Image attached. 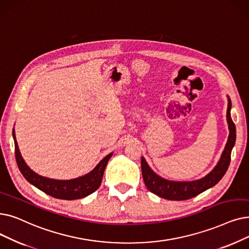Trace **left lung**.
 Segmentation results:
<instances>
[{"mask_svg":"<svg viewBox=\"0 0 249 249\" xmlns=\"http://www.w3.org/2000/svg\"><path fill=\"white\" fill-rule=\"evenodd\" d=\"M231 100L228 96L227 122L229 125V137L220 160L207 176L194 181H170L157 175L149 168L144 158H142V172L147 189L158 196L169 200H185L198 196L201 192L214 186L226 174L230 165L231 151L236 142V127L231 118Z\"/></svg>","mask_w":249,"mask_h":249,"instance_id":"obj_1","label":"left lung"}]
</instances>
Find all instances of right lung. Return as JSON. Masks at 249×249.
<instances>
[{"mask_svg":"<svg viewBox=\"0 0 249 249\" xmlns=\"http://www.w3.org/2000/svg\"><path fill=\"white\" fill-rule=\"evenodd\" d=\"M13 138L15 143V158L21 174L24 176V178L30 183V184L49 194V196L59 199H79L88 196L92 192H94L101 186L106 166L110 158L113 156V153H111L107 157H105L92 171H90L89 174H86L84 176L71 180L50 179L36 174V173H35L26 165L22 156L20 154V150L16 142L14 129Z\"/></svg>","mask_w":249,"mask_h":249,"instance_id":"1","label":"right lung"}]
</instances>
